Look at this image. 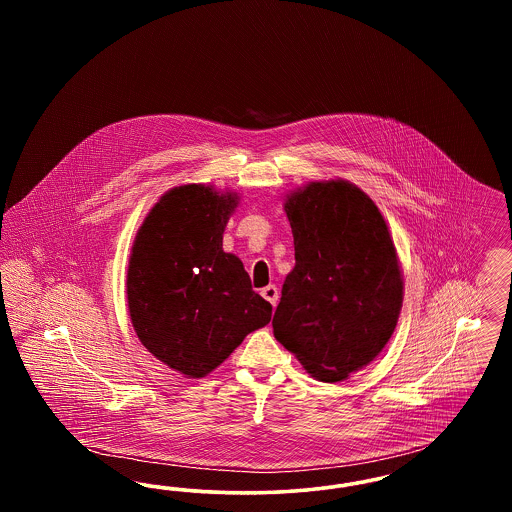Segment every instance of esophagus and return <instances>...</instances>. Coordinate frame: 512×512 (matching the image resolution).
I'll use <instances>...</instances> for the list:
<instances>
[{
  "mask_svg": "<svg viewBox=\"0 0 512 512\" xmlns=\"http://www.w3.org/2000/svg\"><path fill=\"white\" fill-rule=\"evenodd\" d=\"M261 295L267 299L268 303H270L272 307H276L280 292H278V288H276V286H267V288H263V290H261Z\"/></svg>",
  "mask_w": 512,
  "mask_h": 512,
  "instance_id": "obj_1",
  "label": "esophagus"
}]
</instances>
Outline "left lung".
Returning <instances> with one entry per match:
<instances>
[{"mask_svg": "<svg viewBox=\"0 0 512 512\" xmlns=\"http://www.w3.org/2000/svg\"><path fill=\"white\" fill-rule=\"evenodd\" d=\"M295 267L272 318L274 338L322 382H340L390 341L403 276L386 220L357 186L313 182L286 201Z\"/></svg>", "mask_w": 512, "mask_h": 512, "instance_id": "obj_1", "label": "left lung"}]
</instances>
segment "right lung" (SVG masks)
<instances>
[{
  "label": "right lung",
  "instance_id": "add662e5",
  "mask_svg": "<svg viewBox=\"0 0 512 512\" xmlns=\"http://www.w3.org/2000/svg\"><path fill=\"white\" fill-rule=\"evenodd\" d=\"M236 205V194L201 184L174 188L149 211L132 247V326L151 355L188 378L215 370L272 315L242 261L222 251Z\"/></svg>",
  "mask_w": 512,
  "mask_h": 512
}]
</instances>
